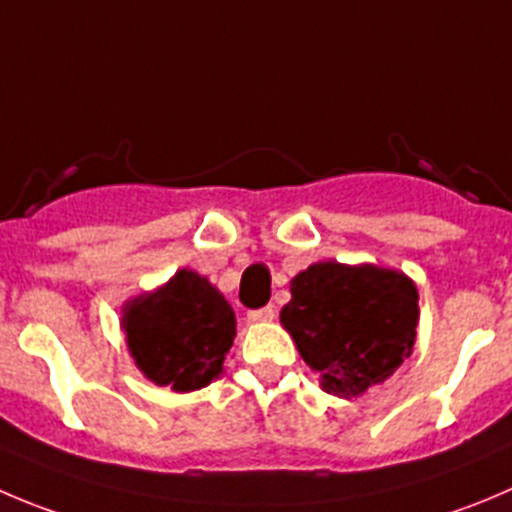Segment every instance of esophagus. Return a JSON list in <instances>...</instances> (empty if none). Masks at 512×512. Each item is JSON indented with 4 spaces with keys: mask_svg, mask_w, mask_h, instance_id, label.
<instances>
[{
    "mask_svg": "<svg viewBox=\"0 0 512 512\" xmlns=\"http://www.w3.org/2000/svg\"><path fill=\"white\" fill-rule=\"evenodd\" d=\"M274 306H264V309H256V311H248V321L253 324H266V321H274Z\"/></svg>",
    "mask_w": 512,
    "mask_h": 512,
    "instance_id": "esophagus-1",
    "label": "esophagus"
}]
</instances>
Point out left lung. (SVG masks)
I'll return each instance as SVG.
<instances>
[{"mask_svg": "<svg viewBox=\"0 0 512 512\" xmlns=\"http://www.w3.org/2000/svg\"><path fill=\"white\" fill-rule=\"evenodd\" d=\"M420 294L405 271L319 261L291 279L281 326L326 394L352 399L387 382L412 354Z\"/></svg>", "mask_w": 512, "mask_h": 512, "instance_id": "8db88e82", "label": "left lung"}]
</instances>
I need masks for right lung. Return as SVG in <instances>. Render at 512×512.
<instances>
[{"instance_id":"right-lung-1","label":"right lung","mask_w":512,"mask_h":512,"mask_svg":"<svg viewBox=\"0 0 512 512\" xmlns=\"http://www.w3.org/2000/svg\"><path fill=\"white\" fill-rule=\"evenodd\" d=\"M120 329L145 379L173 392H193L223 374L236 314L206 276L178 269L158 289L125 301Z\"/></svg>"}]
</instances>
